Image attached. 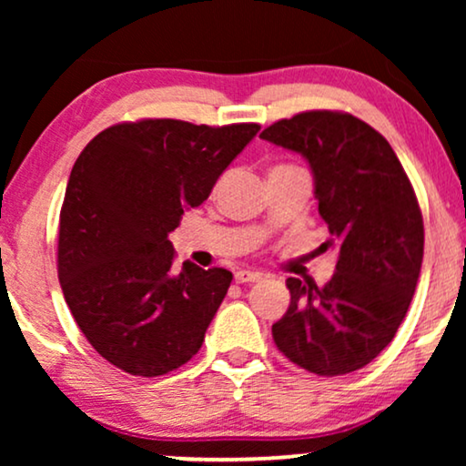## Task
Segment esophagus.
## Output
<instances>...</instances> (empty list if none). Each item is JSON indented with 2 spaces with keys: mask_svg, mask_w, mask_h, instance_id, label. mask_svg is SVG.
I'll return each instance as SVG.
<instances>
[{
  "mask_svg": "<svg viewBox=\"0 0 466 466\" xmlns=\"http://www.w3.org/2000/svg\"><path fill=\"white\" fill-rule=\"evenodd\" d=\"M263 278V273L258 271H248V269H239L235 273V282L238 284H246V282H258V279Z\"/></svg>",
  "mask_w": 466,
  "mask_h": 466,
  "instance_id": "obj_1",
  "label": "esophagus"
}]
</instances>
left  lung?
Wrapping results in <instances>:
<instances>
[{"label":"left lung","mask_w":466,"mask_h":466,"mask_svg":"<svg viewBox=\"0 0 466 466\" xmlns=\"http://www.w3.org/2000/svg\"><path fill=\"white\" fill-rule=\"evenodd\" d=\"M260 137L309 163L327 246L339 252L322 289L286 279L290 305L273 341L309 373H352L392 341L416 292L424 257L416 193L386 137L352 114L301 112Z\"/></svg>","instance_id":"obj_1"}]
</instances>
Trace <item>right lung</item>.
Wrapping results in <instances>:
<instances>
[{"label":"right lung","instance_id":"obj_1","mask_svg":"<svg viewBox=\"0 0 466 466\" xmlns=\"http://www.w3.org/2000/svg\"><path fill=\"white\" fill-rule=\"evenodd\" d=\"M258 129L146 118L107 127L80 152L56 265L76 324L114 367L157 378L199 352L233 273L190 260L174 271L167 235Z\"/></svg>","mask_w":466,"mask_h":466}]
</instances>
